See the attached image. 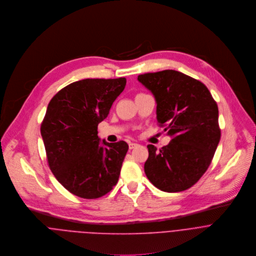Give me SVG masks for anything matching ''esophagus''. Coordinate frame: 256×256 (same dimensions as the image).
Listing matches in <instances>:
<instances>
[{
  "label": "esophagus",
  "mask_w": 256,
  "mask_h": 256,
  "mask_svg": "<svg viewBox=\"0 0 256 256\" xmlns=\"http://www.w3.org/2000/svg\"><path fill=\"white\" fill-rule=\"evenodd\" d=\"M137 146H139L138 143H134V142H130V143H129V148H130V149H134V148H136Z\"/></svg>",
  "instance_id": "1"
}]
</instances>
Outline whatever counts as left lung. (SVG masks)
Returning a JSON list of instances; mask_svg holds the SVG:
<instances>
[{"mask_svg": "<svg viewBox=\"0 0 256 256\" xmlns=\"http://www.w3.org/2000/svg\"><path fill=\"white\" fill-rule=\"evenodd\" d=\"M156 100V118L172 139L160 150L147 145L144 172L158 188H190L206 172L220 141L218 106L208 88L182 72L166 70L138 76Z\"/></svg>", "mask_w": 256, "mask_h": 256, "instance_id": "8db88e82", "label": "left lung"}]
</instances>
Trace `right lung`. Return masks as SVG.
Returning a JSON list of instances; mask_svg holds the SVG:
<instances>
[{
  "mask_svg": "<svg viewBox=\"0 0 256 256\" xmlns=\"http://www.w3.org/2000/svg\"><path fill=\"white\" fill-rule=\"evenodd\" d=\"M125 86V78H86L66 86L49 102L40 127L48 166L80 198H100L118 182L128 144L100 141L98 125Z\"/></svg>",
  "mask_w": 256,
  "mask_h": 256,
  "instance_id": "add662e5",
  "label": "right lung"
}]
</instances>
